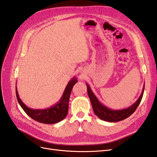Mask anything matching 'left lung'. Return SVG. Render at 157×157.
Listing matches in <instances>:
<instances>
[{
	"label": "left lung",
	"instance_id": "left-lung-1",
	"mask_svg": "<svg viewBox=\"0 0 157 157\" xmlns=\"http://www.w3.org/2000/svg\"><path fill=\"white\" fill-rule=\"evenodd\" d=\"M87 94L89 96L90 99L92 107L94 111L95 114L98 117L103 121L108 122H117L125 119L129 117L132 113H134L136 108L139 106L143 95L144 90V84L141 92V94L139 96V98L136 101L131 105L130 107L127 108H124L122 109H111L109 107H107L105 105L99 101L98 98L96 97L93 91L91 90L90 86L86 83Z\"/></svg>",
	"mask_w": 157,
	"mask_h": 157
}]
</instances>
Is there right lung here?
Here are the masks:
<instances>
[{
	"instance_id": "right-lung-1",
	"label": "right lung",
	"mask_w": 157,
	"mask_h": 157,
	"mask_svg": "<svg viewBox=\"0 0 157 157\" xmlns=\"http://www.w3.org/2000/svg\"><path fill=\"white\" fill-rule=\"evenodd\" d=\"M77 82V78L75 76H74L67 84L62 97L59 101L55 105L46 108V109H36L29 107L25 105L19 97L17 86H16V95H17L20 105L21 106L22 109L25 111V113L29 117L39 123L54 124L61 121L66 117L68 112V106H69V99L71 91L74 86Z\"/></svg>"
}]
</instances>
